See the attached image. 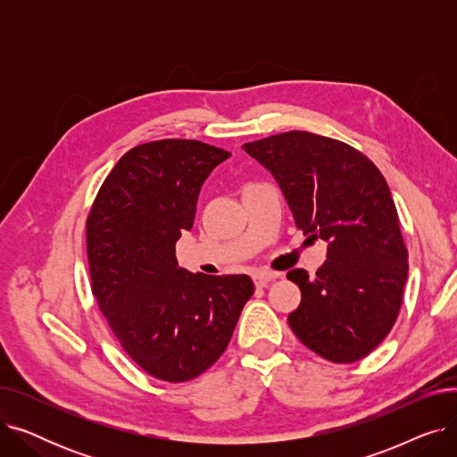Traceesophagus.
Here are the masks:
<instances>
[{"instance_id":"34e87169","label":"esophagus","mask_w":457,"mask_h":457,"mask_svg":"<svg viewBox=\"0 0 457 457\" xmlns=\"http://www.w3.org/2000/svg\"><path fill=\"white\" fill-rule=\"evenodd\" d=\"M278 278L276 272H267V270H259L253 274V281L257 287H267L270 281H274Z\"/></svg>"}]
</instances>
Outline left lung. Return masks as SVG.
<instances>
[{"mask_svg":"<svg viewBox=\"0 0 457 457\" xmlns=\"http://www.w3.org/2000/svg\"><path fill=\"white\" fill-rule=\"evenodd\" d=\"M243 148L276 178L296 228L328 243L315 278L303 269L287 274L302 291L291 329L331 363L359 361L393 329L410 269L386 178L346 142L309 131Z\"/></svg>","mask_w":457,"mask_h":457,"instance_id":"left-lung-1","label":"left lung"}]
</instances>
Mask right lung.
<instances>
[{"label": "right lung", "instance_id": "add662e5", "mask_svg": "<svg viewBox=\"0 0 457 457\" xmlns=\"http://www.w3.org/2000/svg\"><path fill=\"white\" fill-rule=\"evenodd\" d=\"M229 155L187 138L138 144L114 164L88 212L92 295L120 346L162 381L205 372L253 295L246 274H190L176 259L204 181Z\"/></svg>", "mask_w": 457, "mask_h": 457}]
</instances>
